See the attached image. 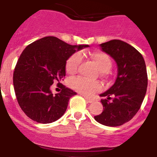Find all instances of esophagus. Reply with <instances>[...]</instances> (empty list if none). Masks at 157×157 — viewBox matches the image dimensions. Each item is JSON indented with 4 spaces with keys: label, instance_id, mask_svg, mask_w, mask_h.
I'll use <instances>...</instances> for the list:
<instances>
[{
    "label": "esophagus",
    "instance_id": "1",
    "mask_svg": "<svg viewBox=\"0 0 157 157\" xmlns=\"http://www.w3.org/2000/svg\"><path fill=\"white\" fill-rule=\"evenodd\" d=\"M85 99H86L88 102H89V103H92V102H94L93 98H88V97H86V96H85Z\"/></svg>",
    "mask_w": 157,
    "mask_h": 157
}]
</instances>
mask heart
<instances>
[{
    "instance_id": "heart-1",
    "label": "heart",
    "mask_w": 157,
    "mask_h": 157,
    "mask_svg": "<svg viewBox=\"0 0 157 157\" xmlns=\"http://www.w3.org/2000/svg\"><path fill=\"white\" fill-rule=\"evenodd\" d=\"M90 59L97 65L98 69L102 71V74L108 72L112 68L111 58L108 54L101 51L94 52L89 55ZM82 62V55L80 53H74L70 56L66 61L65 70L69 75H74L78 71V67ZM71 86L77 92L85 95H92L101 89L102 86L97 81H89L82 77L75 78L71 80Z\"/></svg>"
}]
</instances>
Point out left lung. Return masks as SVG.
Wrapping results in <instances>:
<instances>
[{
    "instance_id": "left-lung-1",
    "label": "left lung",
    "mask_w": 157,
    "mask_h": 157,
    "mask_svg": "<svg viewBox=\"0 0 157 157\" xmlns=\"http://www.w3.org/2000/svg\"><path fill=\"white\" fill-rule=\"evenodd\" d=\"M100 47L116 61L118 74L113 86L100 95L106 98L101 100L103 111L94 118L105 126H119L132 119L143 103L148 82L146 64L141 54L125 41L111 40Z\"/></svg>"
}]
</instances>
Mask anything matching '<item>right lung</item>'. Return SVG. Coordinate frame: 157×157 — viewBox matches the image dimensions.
Masks as SVG:
<instances>
[{
  "instance_id": "right-lung-1",
  "label": "right lung",
  "mask_w": 157,
  "mask_h": 157,
  "mask_svg": "<svg viewBox=\"0 0 157 157\" xmlns=\"http://www.w3.org/2000/svg\"><path fill=\"white\" fill-rule=\"evenodd\" d=\"M89 45H71L56 37H44L27 46L21 54L13 75L17 102L28 117L39 123H51L62 117L69 98L76 92L60 83L65 76L66 61ZM62 90L53 95L51 85Z\"/></svg>"
}]
</instances>
